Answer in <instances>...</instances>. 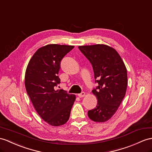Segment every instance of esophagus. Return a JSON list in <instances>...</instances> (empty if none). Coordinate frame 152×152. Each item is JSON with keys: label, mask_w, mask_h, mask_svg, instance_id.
<instances>
[{"label": "esophagus", "mask_w": 152, "mask_h": 152, "mask_svg": "<svg viewBox=\"0 0 152 152\" xmlns=\"http://www.w3.org/2000/svg\"><path fill=\"white\" fill-rule=\"evenodd\" d=\"M85 95H86V94H85V92H81L80 94H78V97L81 98V97H84Z\"/></svg>", "instance_id": "34e87169"}]
</instances>
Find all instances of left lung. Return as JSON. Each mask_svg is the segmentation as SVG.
<instances>
[{
  "instance_id": "1",
  "label": "left lung",
  "mask_w": 152,
  "mask_h": 152,
  "mask_svg": "<svg viewBox=\"0 0 152 152\" xmlns=\"http://www.w3.org/2000/svg\"><path fill=\"white\" fill-rule=\"evenodd\" d=\"M93 67L95 83L99 84L92 93L97 104L89 110L88 115L94 122L104 123L115 113L124 99L128 84L127 70L117 51L105 44L79 46Z\"/></svg>"
}]
</instances>
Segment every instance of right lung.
<instances>
[{"label":"right lung","instance_id":"add662e5","mask_svg":"<svg viewBox=\"0 0 152 152\" xmlns=\"http://www.w3.org/2000/svg\"><path fill=\"white\" fill-rule=\"evenodd\" d=\"M73 46L52 44L40 48L29 61L25 73V87L39 116L53 126L64 124L69 118L75 95L55 90L61 61Z\"/></svg>","mask_w":152,"mask_h":152}]
</instances>
